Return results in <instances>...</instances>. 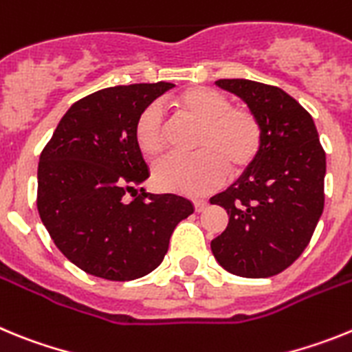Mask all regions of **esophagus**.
Masks as SVG:
<instances>
[{"label": "esophagus", "mask_w": 352, "mask_h": 352, "mask_svg": "<svg viewBox=\"0 0 352 352\" xmlns=\"http://www.w3.org/2000/svg\"><path fill=\"white\" fill-rule=\"evenodd\" d=\"M206 206H208V201H204V199H195L194 201V208H195V211H204L206 210Z\"/></svg>", "instance_id": "obj_1"}]
</instances>
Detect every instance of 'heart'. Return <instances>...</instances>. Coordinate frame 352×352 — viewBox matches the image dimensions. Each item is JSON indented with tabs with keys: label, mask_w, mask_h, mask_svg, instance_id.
I'll return each mask as SVG.
<instances>
[{
	"label": "heart",
	"mask_w": 352,
	"mask_h": 352,
	"mask_svg": "<svg viewBox=\"0 0 352 352\" xmlns=\"http://www.w3.org/2000/svg\"><path fill=\"white\" fill-rule=\"evenodd\" d=\"M183 116L201 123L194 157H167L153 169L158 188L185 195H204L226 182L229 167L241 173L256 160L263 130L256 114L245 107H231L226 95L206 86H192L170 98ZM133 139L146 158H155L166 148V121L158 104L139 114Z\"/></svg>",
	"instance_id": "obj_1"
}]
</instances>
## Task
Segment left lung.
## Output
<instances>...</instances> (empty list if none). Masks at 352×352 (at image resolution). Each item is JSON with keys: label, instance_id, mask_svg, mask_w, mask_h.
<instances>
[{"label": "left lung", "instance_id": "obj_1", "mask_svg": "<svg viewBox=\"0 0 352 352\" xmlns=\"http://www.w3.org/2000/svg\"><path fill=\"white\" fill-rule=\"evenodd\" d=\"M261 123L256 160L226 192L213 195L229 214L211 241L217 263L245 278H268L307 248L324 208L326 155L314 120L284 89L248 79H219Z\"/></svg>", "mask_w": 352, "mask_h": 352}]
</instances>
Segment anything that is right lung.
I'll return each mask as SVG.
<instances>
[{
    "label": "right lung",
    "mask_w": 352,
    "mask_h": 352,
    "mask_svg": "<svg viewBox=\"0 0 352 352\" xmlns=\"http://www.w3.org/2000/svg\"><path fill=\"white\" fill-rule=\"evenodd\" d=\"M170 82L114 86L84 96L61 118L38 162L40 219L77 268L126 282L160 266L169 239L194 204L148 194L149 178L133 129L139 114ZM136 199L130 204L126 195Z\"/></svg>",
    "instance_id": "1"
}]
</instances>
